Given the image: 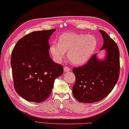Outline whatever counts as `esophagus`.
I'll return each mask as SVG.
<instances>
[{"instance_id": "1", "label": "esophagus", "mask_w": 129, "mask_h": 129, "mask_svg": "<svg viewBox=\"0 0 129 129\" xmlns=\"http://www.w3.org/2000/svg\"><path fill=\"white\" fill-rule=\"evenodd\" d=\"M70 70V68L68 67H65L64 68V71L65 72H69Z\"/></svg>"}]
</instances>
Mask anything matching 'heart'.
<instances>
[{
    "mask_svg": "<svg viewBox=\"0 0 129 129\" xmlns=\"http://www.w3.org/2000/svg\"><path fill=\"white\" fill-rule=\"evenodd\" d=\"M98 44L96 38L85 34L67 33L59 38L58 43L51 44L49 51L55 61L59 63L68 51V57L73 64L80 65L87 61Z\"/></svg>",
    "mask_w": 129,
    "mask_h": 129,
    "instance_id": "heart-1",
    "label": "heart"
}]
</instances>
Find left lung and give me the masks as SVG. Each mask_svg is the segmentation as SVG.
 Masks as SVG:
<instances>
[{"label": "left lung", "mask_w": 129, "mask_h": 129, "mask_svg": "<svg viewBox=\"0 0 129 129\" xmlns=\"http://www.w3.org/2000/svg\"><path fill=\"white\" fill-rule=\"evenodd\" d=\"M104 40L101 50L106 49L103 60L94 54L85 64L74 68L75 82L73 94L80 103L98 102L107 96L114 89L120 74V53L116 43L105 31L99 30Z\"/></svg>", "instance_id": "left-lung-1"}]
</instances>
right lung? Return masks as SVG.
Masks as SVG:
<instances>
[{
  "label": "right lung",
  "instance_id": "obj_1",
  "mask_svg": "<svg viewBox=\"0 0 129 129\" xmlns=\"http://www.w3.org/2000/svg\"><path fill=\"white\" fill-rule=\"evenodd\" d=\"M55 29L34 31L21 38L14 48L11 67L16 92L30 102L49 98L54 80L63 73V67L51 59L49 39Z\"/></svg>",
  "mask_w": 129,
  "mask_h": 129
}]
</instances>
